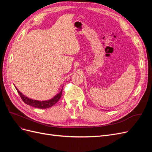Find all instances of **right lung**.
<instances>
[{
	"instance_id": "right-lung-1",
	"label": "right lung",
	"mask_w": 152,
	"mask_h": 152,
	"mask_svg": "<svg viewBox=\"0 0 152 152\" xmlns=\"http://www.w3.org/2000/svg\"><path fill=\"white\" fill-rule=\"evenodd\" d=\"M16 89L18 91V94H20L21 99L23 100V102H24L25 103L28 104L30 106H31V107H34L35 108H42V109L50 108V107H53L54 104H56L58 102L59 99L61 98V95H62V91H63V89H62L61 91H60V93L58 94L56 96H55L52 99H50L48 101H42V102H40V101L34 100V99H31L27 98L26 96H25L21 93H20V91L18 90L16 87Z\"/></svg>"
}]
</instances>
